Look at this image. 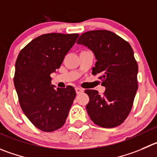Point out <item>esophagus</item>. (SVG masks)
Instances as JSON below:
<instances>
[{"label":"esophagus","mask_w":157,"mask_h":157,"mask_svg":"<svg viewBox=\"0 0 157 157\" xmlns=\"http://www.w3.org/2000/svg\"><path fill=\"white\" fill-rule=\"evenodd\" d=\"M75 92L77 94H81L82 92H83V89H81V88L77 87V88H75Z\"/></svg>","instance_id":"34e87169"}]
</instances>
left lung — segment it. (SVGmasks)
Returning a JSON list of instances; mask_svg holds the SVG:
<instances>
[{
  "label": "left lung",
  "instance_id": "obj_1",
  "mask_svg": "<svg viewBox=\"0 0 157 157\" xmlns=\"http://www.w3.org/2000/svg\"><path fill=\"white\" fill-rule=\"evenodd\" d=\"M77 44L88 47L97 62L92 74L99 75L105 90L86 89L89 97L88 114L95 124L113 128L124 122L131 111L138 89V65L130 44L115 33L95 30L83 33Z\"/></svg>",
  "mask_w": 157,
  "mask_h": 157
}]
</instances>
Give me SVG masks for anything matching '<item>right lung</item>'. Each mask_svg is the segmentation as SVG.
<instances>
[{
  "label": "right lung",
  "instance_id": "add662e5",
  "mask_svg": "<svg viewBox=\"0 0 157 157\" xmlns=\"http://www.w3.org/2000/svg\"><path fill=\"white\" fill-rule=\"evenodd\" d=\"M78 34H45L28 43L15 63L14 84L22 111L33 125L44 132L60 129L75 98L74 88H57L51 74L60 68Z\"/></svg>",
  "mask_w": 157,
  "mask_h": 157
}]
</instances>
